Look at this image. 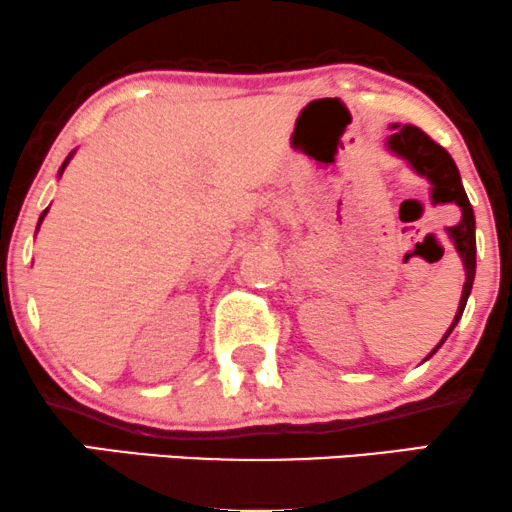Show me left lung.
<instances>
[{
  "mask_svg": "<svg viewBox=\"0 0 512 512\" xmlns=\"http://www.w3.org/2000/svg\"><path fill=\"white\" fill-rule=\"evenodd\" d=\"M392 134L387 137V149L392 154L407 161L414 173H419L421 178L431 182V202L433 204H457L462 209V219L457 226L448 228V236L455 245L457 255L462 257L464 264V286H462V298L460 305H457L455 320H452L450 330L443 334L436 349L426 356V361L443 346L445 339L450 337V332L455 330V325L460 322L464 313V305H467L469 293H472L474 284V272H477V236H474V211L472 204H469L467 192L462 187L460 170H457L455 161L443 146L433 142L426 132H421L419 127L414 125H392Z\"/></svg>",
  "mask_w": 512,
  "mask_h": 512,
  "instance_id": "left-lung-1",
  "label": "left lung"
}]
</instances>
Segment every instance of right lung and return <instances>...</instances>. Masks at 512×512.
Wrapping results in <instances>:
<instances>
[{
	"label": "right lung",
	"mask_w": 512,
	"mask_h": 512,
	"mask_svg": "<svg viewBox=\"0 0 512 512\" xmlns=\"http://www.w3.org/2000/svg\"><path fill=\"white\" fill-rule=\"evenodd\" d=\"M72 156H74V151H72V154H69L67 158H64V163H62V168H60V173H57V175H60V178H62V173H64V168H67V163L69 161H72ZM45 214H48V209H45L43 211V214H40V221H38V228H40V223H43V219H45Z\"/></svg>",
	"instance_id": "add662e5"
}]
</instances>
